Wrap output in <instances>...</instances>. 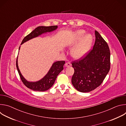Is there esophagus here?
<instances>
[{
  "label": "esophagus",
  "mask_w": 126,
  "mask_h": 126,
  "mask_svg": "<svg viewBox=\"0 0 126 126\" xmlns=\"http://www.w3.org/2000/svg\"><path fill=\"white\" fill-rule=\"evenodd\" d=\"M65 67H68L71 66V64L70 63H69V62H67V63H65Z\"/></svg>",
  "instance_id": "obj_1"
}]
</instances>
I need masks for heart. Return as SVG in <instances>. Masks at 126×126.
<instances>
[{"label":"heart","mask_w":126,"mask_h":126,"mask_svg":"<svg viewBox=\"0 0 126 126\" xmlns=\"http://www.w3.org/2000/svg\"><path fill=\"white\" fill-rule=\"evenodd\" d=\"M85 33L84 30H81L77 31L75 34L76 41L81 39L71 51L72 56L77 59H81L85 56L91 46L93 40L92 36L90 34H86L82 38Z\"/></svg>","instance_id":"1"}]
</instances>
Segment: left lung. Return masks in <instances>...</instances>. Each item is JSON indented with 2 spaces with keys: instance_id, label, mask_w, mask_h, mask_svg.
<instances>
[{
  "instance_id": "left-lung-1",
  "label": "left lung",
  "mask_w": 126,
  "mask_h": 126,
  "mask_svg": "<svg viewBox=\"0 0 126 126\" xmlns=\"http://www.w3.org/2000/svg\"><path fill=\"white\" fill-rule=\"evenodd\" d=\"M93 49L83 58L72 62L74 73L72 83L79 92L92 91L103 82L110 69V52L107 43L95 30Z\"/></svg>"
}]
</instances>
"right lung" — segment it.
Masks as SVG:
<instances>
[{
  "instance_id": "add662e5",
  "label": "right lung",
  "mask_w": 126,
  "mask_h": 126,
  "mask_svg": "<svg viewBox=\"0 0 126 126\" xmlns=\"http://www.w3.org/2000/svg\"><path fill=\"white\" fill-rule=\"evenodd\" d=\"M57 27L58 26L57 25L37 27L24 38L21 43V45L32 38L39 36V35L42 34L43 33L54 31L57 28ZM20 46L19 47V50L20 49ZM17 62L18 61L17 58L16 64V68L23 83L27 88L33 90V91H37L40 92L45 91L53 86L56 80L57 76L63 70V66L65 63L64 61H56L54 62L52 64L51 67L48 71V72L42 79L37 82H29L27 81L22 75L19 69L18 66Z\"/></svg>"
}]
</instances>
